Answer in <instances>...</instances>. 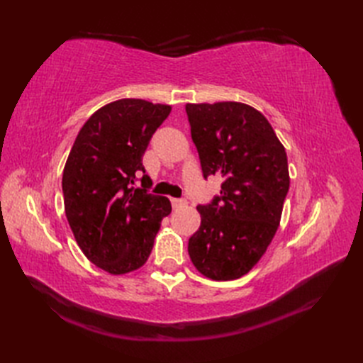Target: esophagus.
Here are the masks:
<instances>
[{
    "label": "esophagus",
    "instance_id": "obj_1",
    "mask_svg": "<svg viewBox=\"0 0 363 363\" xmlns=\"http://www.w3.org/2000/svg\"><path fill=\"white\" fill-rule=\"evenodd\" d=\"M171 204H172L174 208H177V207L186 206V204H188V201H186L184 199H171Z\"/></svg>",
    "mask_w": 363,
    "mask_h": 363
}]
</instances>
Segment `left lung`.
<instances>
[{
    "mask_svg": "<svg viewBox=\"0 0 363 363\" xmlns=\"http://www.w3.org/2000/svg\"><path fill=\"white\" fill-rule=\"evenodd\" d=\"M203 177L221 175L219 195L199 204L200 228L189 238L195 268L212 280L242 277L277 232L289 191L284 147L251 106L186 104Z\"/></svg>",
    "mask_w": 363,
    "mask_h": 363,
    "instance_id": "obj_1",
    "label": "left lung"
}]
</instances>
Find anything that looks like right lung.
Here are the masks:
<instances>
[{
    "instance_id": "1",
    "label": "right lung",
    "mask_w": 363,
    "mask_h": 363,
    "mask_svg": "<svg viewBox=\"0 0 363 363\" xmlns=\"http://www.w3.org/2000/svg\"><path fill=\"white\" fill-rule=\"evenodd\" d=\"M169 112L171 106L135 98L107 104L86 121L65 164V213L74 238L94 265L111 274L144 265L171 213L167 196L148 192L152 183L142 164Z\"/></svg>"
}]
</instances>
